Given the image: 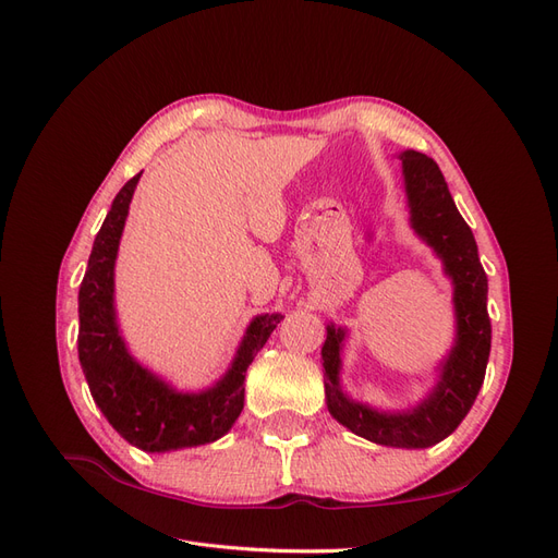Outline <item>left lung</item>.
I'll list each match as a JSON object with an SVG mask.
<instances>
[{
    "mask_svg": "<svg viewBox=\"0 0 558 558\" xmlns=\"http://www.w3.org/2000/svg\"><path fill=\"white\" fill-rule=\"evenodd\" d=\"M400 160L410 226L437 253L445 275L453 283V347L437 365L440 375L433 391L416 408L404 412H379L342 391L344 328L328 324L320 359L326 367V404L332 418L375 445L426 449L459 428L482 388L492 351V320L486 312L488 281L477 256V242L453 205L440 167L418 150H402Z\"/></svg>",
    "mask_w": 558,
    "mask_h": 558,
    "instance_id": "left-lung-1",
    "label": "left lung"
}]
</instances>
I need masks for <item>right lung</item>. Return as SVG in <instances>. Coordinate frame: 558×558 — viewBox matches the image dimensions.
<instances>
[{"label": "right lung", "instance_id": "obj_1", "mask_svg": "<svg viewBox=\"0 0 558 558\" xmlns=\"http://www.w3.org/2000/svg\"><path fill=\"white\" fill-rule=\"evenodd\" d=\"M140 177L113 197L90 251L78 289V361L95 404L116 433L142 451L162 453L214 442L232 428L244 410L246 367L283 316L253 318L228 373L205 391H177L134 361L116 320L113 267Z\"/></svg>", "mask_w": 558, "mask_h": 558}]
</instances>
